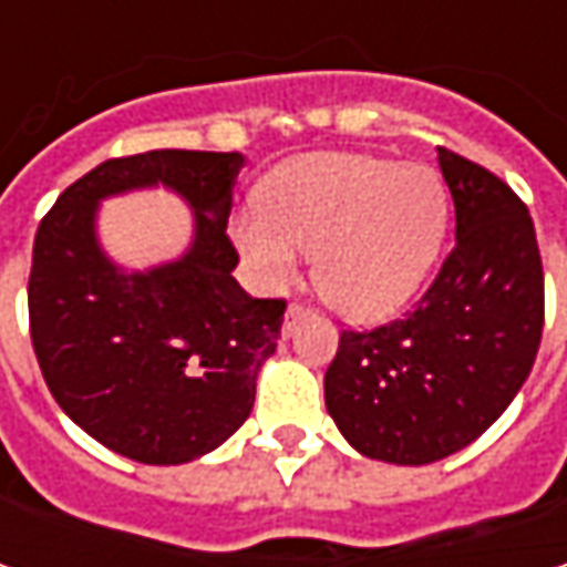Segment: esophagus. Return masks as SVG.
<instances>
[{
  "label": "esophagus",
  "instance_id": "1",
  "mask_svg": "<svg viewBox=\"0 0 567 567\" xmlns=\"http://www.w3.org/2000/svg\"><path fill=\"white\" fill-rule=\"evenodd\" d=\"M302 312H306V306H302V302H290V309H287V318H284V331H287V334L293 331L296 318L302 316Z\"/></svg>",
  "mask_w": 567,
  "mask_h": 567
}]
</instances>
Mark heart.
I'll use <instances>...</instances> for the list:
<instances>
[{
    "label": "heart",
    "instance_id": "obj_1",
    "mask_svg": "<svg viewBox=\"0 0 567 567\" xmlns=\"http://www.w3.org/2000/svg\"><path fill=\"white\" fill-rule=\"evenodd\" d=\"M447 227V192L429 166L316 154L277 169L265 205L233 236L268 287L290 284L299 251H318L321 296L357 321L391 316L423 287Z\"/></svg>",
    "mask_w": 567,
    "mask_h": 567
}]
</instances>
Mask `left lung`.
Instances as JSON below:
<instances>
[{"label":"left lung","mask_w":567,"mask_h":567,"mask_svg":"<svg viewBox=\"0 0 567 567\" xmlns=\"http://www.w3.org/2000/svg\"><path fill=\"white\" fill-rule=\"evenodd\" d=\"M454 249L413 312L340 331L324 403L343 439L388 464L467 447L514 401L543 338V261L527 205L486 166L439 147Z\"/></svg>","instance_id":"1"}]
</instances>
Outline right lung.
<instances>
[{
    "label": "right lung",
    "instance_id": "right-lung-1",
    "mask_svg": "<svg viewBox=\"0 0 567 567\" xmlns=\"http://www.w3.org/2000/svg\"><path fill=\"white\" fill-rule=\"evenodd\" d=\"M243 154L144 151L65 188L33 236L31 343L55 403L100 445L142 464H186L249 420L255 379L287 299H251L227 236ZM164 182L196 207L173 266L128 275L96 246V202Z\"/></svg>",
    "mask_w": 567,
    "mask_h": 567
}]
</instances>
